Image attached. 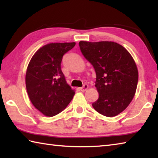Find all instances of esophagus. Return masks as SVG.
<instances>
[{
  "label": "esophagus",
  "instance_id": "34e87169",
  "mask_svg": "<svg viewBox=\"0 0 158 158\" xmlns=\"http://www.w3.org/2000/svg\"><path fill=\"white\" fill-rule=\"evenodd\" d=\"M88 89H89V85H88L87 84H84V86L80 88V90H81V91L84 92V91H85V90H86Z\"/></svg>",
  "mask_w": 158,
  "mask_h": 158
}]
</instances>
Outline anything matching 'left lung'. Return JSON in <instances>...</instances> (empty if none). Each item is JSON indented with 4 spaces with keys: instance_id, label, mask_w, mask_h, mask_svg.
Wrapping results in <instances>:
<instances>
[{
    "instance_id": "1",
    "label": "left lung",
    "mask_w": 158,
    "mask_h": 158,
    "mask_svg": "<svg viewBox=\"0 0 158 158\" xmlns=\"http://www.w3.org/2000/svg\"><path fill=\"white\" fill-rule=\"evenodd\" d=\"M79 44L96 73L99 98L92 104L93 108L103 116H117L135 95L139 74L135 60L125 48L114 42L80 41Z\"/></svg>"
}]
</instances>
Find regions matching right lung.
<instances>
[{
	"instance_id": "add662e5",
	"label": "right lung",
	"mask_w": 158,
	"mask_h": 158,
	"mask_svg": "<svg viewBox=\"0 0 158 158\" xmlns=\"http://www.w3.org/2000/svg\"><path fill=\"white\" fill-rule=\"evenodd\" d=\"M75 42L49 43L37 51L28 63L26 86L28 98L37 110L48 117L60 113L69 105L75 90L67 84L60 69L63 55Z\"/></svg>"
}]
</instances>
